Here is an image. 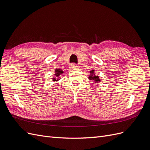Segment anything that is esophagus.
Here are the masks:
<instances>
[{"instance_id": "34e87169", "label": "esophagus", "mask_w": 150, "mask_h": 150, "mask_svg": "<svg viewBox=\"0 0 150 150\" xmlns=\"http://www.w3.org/2000/svg\"><path fill=\"white\" fill-rule=\"evenodd\" d=\"M70 67H71V69H74V68L78 67V66H77V64H75V63H72L70 66Z\"/></svg>"}]
</instances>
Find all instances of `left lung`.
I'll return each mask as SVG.
<instances>
[{
	"label": "left lung",
	"mask_w": 150,
	"mask_h": 150,
	"mask_svg": "<svg viewBox=\"0 0 150 150\" xmlns=\"http://www.w3.org/2000/svg\"><path fill=\"white\" fill-rule=\"evenodd\" d=\"M94 70L91 71V76H89V79L91 80H94L95 82L98 83V82H100V79H99V77L98 76H96L95 74H94Z\"/></svg>",
	"instance_id": "obj_1"
}]
</instances>
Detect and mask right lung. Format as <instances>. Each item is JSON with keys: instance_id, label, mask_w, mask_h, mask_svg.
Returning a JSON list of instances; mask_svg holds the SVG:
<instances>
[{"instance_id": "obj_1", "label": "right lung", "mask_w": 150, "mask_h": 150, "mask_svg": "<svg viewBox=\"0 0 150 150\" xmlns=\"http://www.w3.org/2000/svg\"><path fill=\"white\" fill-rule=\"evenodd\" d=\"M62 74H63L62 70H61L60 69H56L55 74H54V77H55V78H53V81L59 80V77L61 75H62Z\"/></svg>"}]
</instances>
